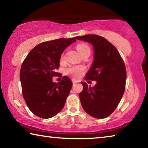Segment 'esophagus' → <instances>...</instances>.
I'll return each mask as SVG.
<instances>
[{
	"mask_svg": "<svg viewBox=\"0 0 148 148\" xmlns=\"http://www.w3.org/2000/svg\"><path fill=\"white\" fill-rule=\"evenodd\" d=\"M77 80H75V79H72V84H73V86H74L75 84H76L77 83Z\"/></svg>",
	"mask_w": 148,
	"mask_h": 148,
	"instance_id": "obj_1",
	"label": "esophagus"
}]
</instances>
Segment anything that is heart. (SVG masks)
<instances>
[{
  "instance_id": "heart-1",
  "label": "heart",
  "mask_w": 148,
  "mask_h": 148,
  "mask_svg": "<svg viewBox=\"0 0 148 148\" xmlns=\"http://www.w3.org/2000/svg\"><path fill=\"white\" fill-rule=\"evenodd\" d=\"M76 49L79 53L81 55L84 53L86 51H90L89 47L86 44L80 43L76 46ZM63 59V56H61V59ZM85 71V68L82 66H71L65 69V74L71 75L74 77H78L84 73Z\"/></svg>"
}]
</instances>
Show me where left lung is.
Listing matches in <instances>:
<instances>
[{
  "mask_svg": "<svg viewBox=\"0 0 148 148\" xmlns=\"http://www.w3.org/2000/svg\"><path fill=\"white\" fill-rule=\"evenodd\" d=\"M75 38L88 42L94 49L93 62L85 79L97 84L91 87L81 82L84 87L79 94L82 106L95 118H106L116 110L124 93L127 78L124 62L117 49L104 37L87 34Z\"/></svg>",
  "mask_w": 148,
  "mask_h": 148,
  "instance_id": "obj_1",
  "label": "left lung"
}]
</instances>
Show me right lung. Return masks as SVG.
<instances>
[{"label": "right lung", "instance_id": "obj_1", "mask_svg": "<svg viewBox=\"0 0 148 148\" xmlns=\"http://www.w3.org/2000/svg\"><path fill=\"white\" fill-rule=\"evenodd\" d=\"M76 41L74 37L42 42L29 52L21 65L20 80L25 101L41 118L52 117L63 108L72 81L64 76L61 82L54 83L52 78L59 74L56 71L62 52Z\"/></svg>", "mask_w": 148, "mask_h": 148}]
</instances>
